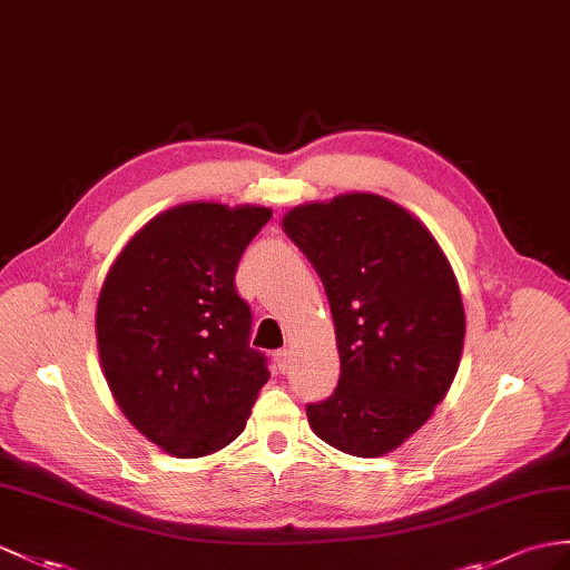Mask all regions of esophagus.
I'll list each match as a JSON object with an SVG mask.
<instances>
[{
	"instance_id": "34e87169",
	"label": "esophagus",
	"mask_w": 570,
	"mask_h": 570,
	"mask_svg": "<svg viewBox=\"0 0 570 570\" xmlns=\"http://www.w3.org/2000/svg\"><path fill=\"white\" fill-rule=\"evenodd\" d=\"M289 363H293V351H289V348L275 351V365H277V370L285 372L289 367Z\"/></svg>"
}]
</instances>
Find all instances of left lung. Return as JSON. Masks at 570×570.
I'll use <instances>...</instances> for the list:
<instances>
[{
    "instance_id": "8db88e82",
    "label": "left lung",
    "mask_w": 570,
    "mask_h": 570,
    "mask_svg": "<svg viewBox=\"0 0 570 570\" xmlns=\"http://www.w3.org/2000/svg\"><path fill=\"white\" fill-rule=\"evenodd\" d=\"M283 227L322 277L341 355L338 386L307 404L309 425L341 452H392L460 367L464 307L450 261L419 219L372 193L299 205Z\"/></svg>"
}]
</instances>
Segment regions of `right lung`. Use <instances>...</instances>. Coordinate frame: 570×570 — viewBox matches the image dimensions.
<instances>
[{"label": "right lung", "mask_w": 570, "mask_h": 570, "mask_svg": "<svg viewBox=\"0 0 570 570\" xmlns=\"http://www.w3.org/2000/svg\"><path fill=\"white\" fill-rule=\"evenodd\" d=\"M268 207L188 203L135 234L96 307L106 382L120 411L174 456H205L242 435L268 357L248 345L252 307L237 266Z\"/></svg>", "instance_id": "add662e5"}]
</instances>
